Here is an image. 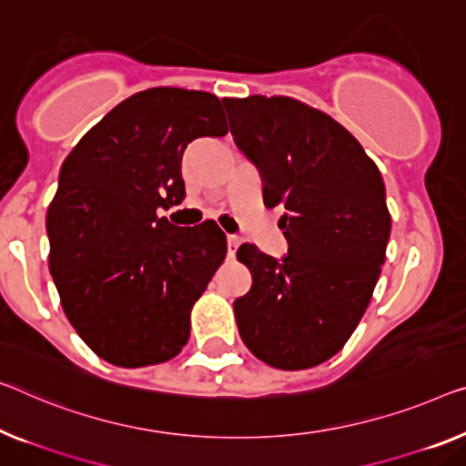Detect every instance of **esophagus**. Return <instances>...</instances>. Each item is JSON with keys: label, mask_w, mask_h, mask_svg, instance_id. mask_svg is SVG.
Wrapping results in <instances>:
<instances>
[{"label": "esophagus", "mask_w": 466, "mask_h": 466, "mask_svg": "<svg viewBox=\"0 0 466 466\" xmlns=\"http://www.w3.org/2000/svg\"><path fill=\"white\" fill-rule=\"evenodd\" d=\"M238 247H240L238 236H228V257H232V259H234V255H236V251H238Z\"/></svg>", "instance_id": "1"}]
</instances>
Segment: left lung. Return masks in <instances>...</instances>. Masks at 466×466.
Masks as SVG:
<instances>
[{
  "label": "left lung",
  "mask_w": 466,
  "mask_h": 466,
  "mask_svg": "<svg viewBox=\"0 0 466 466\" xmlns=\"http://www.w3.org/2000/svg\"><path fill=\"white\" fill-rule=\"evenodd\" d=\"M234 142L259 167L263 203L282 207L280 261L240 245L253 284L234 301L242 341L280 370L326 362L362 320L391 232L385 184L362 144L289 96L224 98Z\"/></svg>",
  "instance_id": "1"
}]
</instances>
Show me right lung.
<instances>
[{"label": "right lung", "mask_w": 466, "mask_h": 466, "mask_svg": "<svg viewBox=\"0 0 466 466\" xmlns=\"http://www.w3.org/2000/svg\"><path fill=\"white\" fill-rule=\"evenodd\" d=\"M226 134L218 96L150 87L116 104L62 163L46 218L50 272L68 322L106 362L161 364L188 343L190 311L228 242L215 221L177 228L158 207L186 197V146Z\"/></svg>", "instance_id": "1"}]
</instances>
